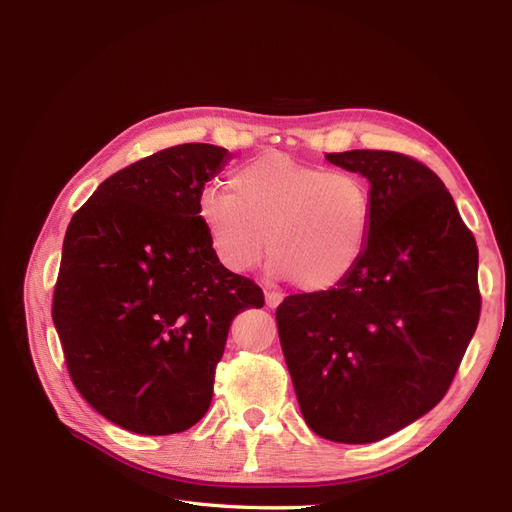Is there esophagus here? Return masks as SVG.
Listing matches in <instances>:
<instances>
[{"instance_id": "esophagus-1", "label": "esophagus", "mask_w": 512, "mask_h": 512, "mask_svg": "<svg viewBox=\"0 0 512 512\" xmlns=\"http://www.w3.org/2000/svg\"><path fill=\"white\" fill-rule=\"evenodd\" d=\"M265 301H267V307H277L282 303V294L280 292H273V290H265Z\"/></svg>"}]
</instances>
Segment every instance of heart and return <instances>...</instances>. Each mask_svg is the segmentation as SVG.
Wrapping results in <instances>:
<instances>
[{"label":"heart","mask_w":512,"mask_h":512,"mask_svg":"<svg viewBox=\"0 0 512 512\" xmlns=\"http://www.w3.org/2000/svg\"><path fill=\"white\" fill-rule=\"evenodd\" d=\"M228 188H205L196 200V218L228 269L258 265L267 237L271 273L309 292L339 286L363 260L374 226L363 177L269 151L232 170Z\"/></svg>","instance_id":"1"}]
</instances>
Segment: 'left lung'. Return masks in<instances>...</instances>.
<instances>
[{"label":"left lung","mask_w":512,"mask_h":512,"mask_svg":"<svg viewBox=\"0 0 512 512\" xmlns=\"http://www.w3.org/2000/svg\"><path fill=\"white\" fill-rule=\"evenodd\" d=\"M327 160L371 183L369 245L348 280L290 294L275 320L309 429L367 444L446 395L480 316L478 247L423 162L371 149Z\"/></svg>","instance_id":"8db88e82"}]
</instances>
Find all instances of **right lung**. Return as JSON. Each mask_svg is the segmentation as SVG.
<instances>
[{"mask_svg": "<svg viewBox=\"0 0 512 512\" xmlns=\"http://www.w3.org/2000/svg\"><path fill=\"white\" fill-rule=\"evenodd\" d=\"M228 151L185 143L98 185L72 215L53 292L68 374L108 421L145 436L196 425L209 410L230 322L265 305L228 271L196 200Z\"/></svg>", "mask_w": 512, "mask_h": 512, "instance_id": "1", "label": "right lung"}]
</instances>
